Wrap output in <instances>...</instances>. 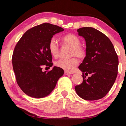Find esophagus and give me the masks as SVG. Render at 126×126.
<instances>
[{
  "label": "esophagus",
  "instance_id": "obj_1",
  "mask_svg": "<svg viewBox=\"0 0 126 126\" xmlns=\"http://www.w3.org/2000/svg\"><path fill=\"white\" fill-rule=\"evenodd\" d=\"M64 74H65V75H71V74H72V72H69L66 71L64 72Z\"/></svg>",
  "mask_w": 126,
  "mask_h": 126
}]
</instances>
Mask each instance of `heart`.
Returning a JSON list of instances; mask_svg holds the SVG:
<instances>
[{"label": "heart", "mask_w": 126, "mask_h": 126, "mask_svg": "<svg viewBox=\"0 0 126 126\" xmlns=\"http://www.w3.org/2000/svg\"><path fill=\"white\" fill-rule=\"evenodd\" d=\"M63 44L71 47V56H76L79 58H83L86 55L85 48L80 46L81 42L79 37L74 34H67L62 37ZM48 49L53 56L57 57L60 54V46L58 41L55 37H53L48 43ZM79 61L76 57H72L70 59H60L57 61L55 65L57 67L71 72L79 65Z\"/></svg>", "instance_id": "heart-1"}]
</instances>
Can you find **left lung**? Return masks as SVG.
Returning <instances> with one entry per match:
<instances>
[{
  "instance_id": "obj_1",
  "label": "left lung",
  "mask_w": 126,
  "mask_h": 126,
  "mask_svg": "<svg viewBox=\"0 0 126 126\" xmlns=\"http://www.w3.org/2000/svg\"><path fill=\"white\" fill-rule=\"evenodd\" d=\"M77 31L85 39L86 56L79 67L82 72L83 81L75 89L83 100H99L106 95L115 82L118 56L111 40L100 31L91 27L81 28ZM84 73L91 76L86 79Z\"/></svg>"
}]
</instances>
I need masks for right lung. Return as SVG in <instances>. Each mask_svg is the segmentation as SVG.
Returning <instances> with one entry per match:
<instances>
[{
	"mask_svg": "<svg viewBox=\"0 0 126 126\" xmlns=\"http://www.w3.org/2000/svg\"><path fill=\"white\" fill-rule=\"evenodd\" d=\"M63 29L43 23L24 33L14 48L12 56L13 70L17 85L24 93L34 98H43L55 89L63 75V69L54 66L51 71H42V66L51 67L52 55L48 43L53 35Z\"/></svg>",
	"mask_w": 126,
	"mask_h": 126,
	"instance_id": "obj_1",
	"label": "right lung"
}]
</instances>
